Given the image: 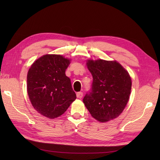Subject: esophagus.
<instances>
[{
	"label": "esophagus",
	"mask_w": 160,
	"mask_h": 160,
	"mask_svg": "<svg viewBox=\"0 0 160 160\" xmlns=\"http://www.w3.org/2000/svg\"><path fill=\"white\" fill-rule=\"evenodd\" d=\"M76 96L78 98H80V99H81V98H82L83 96V93L82 92H78L76 93Z\"/></svg>",
	"instance_id": "34e87169"
}]
</instances>
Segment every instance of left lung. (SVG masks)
Returning <instances> with one entry per match:
<instances>
[{
  "mask_svg": "<svg viewBox=\"0 0 160 160\" xmlns=\"http://www.w3.org/2000/svg\"><path fill=\"white\" fill-rule=\"evenodd\" d=\"M93 82L83 102L92 117L101 122L116 118L127 105L131 90L128 71L116 61L91 60L87 62Z\"/></svg>",
  "mask_w": 160,
  "mask_h": 160,
  "instance_id": "left-lung-1",
  "label": "left lung"
}]
</instances>
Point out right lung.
I'll use <instances>...</instances> for the list:
<instances>
[{
    "mask_svg": "<svg viewBox=\"0 0 160 160\" xmlns=\"http://www.w3.org/2000/svg\"><path fill=\"white\" fill-rule=\"evenodd\" d=\"M70 60L47 54L36 60L28 73V93L39 113L53 119L62 115L76 99L71 80L65 75Z\"/></svg>",
    "mask_w": 160,
    "mask_h": 160,
    "instance_id": "1",
    "label": "right lung"
}]
</instances>
